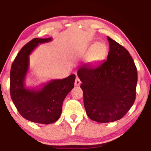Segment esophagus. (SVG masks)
<instances>
[{"label":"esophagus","mask_w":151,"mask_h":151,"mask_svg":"<svg viewBox=\"0 0 151 151\" xmlns=\"http://www.w3.org/2000/svg\"><path fill=\"white\" fill-rule=\"evenodd\" d=\"M80 84H81L80 79H79V77H77L75 79V81H74V85H75L76 86H78L80 85Z\"/></svg>","instance_id":"34e87169"}]
</instances>
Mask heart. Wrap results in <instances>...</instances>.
<instances>
[{
  "mask_svg": "<svg viewBox=\"0 0 151 151\" xmlns=\"http://www.w3.org/2000/svg\"><path fill=\"white\" fill-rule=\"evenodd\" d=\"M107 53L108 47L103 42H96L81 52V55H87L88 60L91 62H101L106 57Z\"/></svg>",
  "mask_w": 151,
  "mask_h": 151,
  "instance_id": "heart-1",
  "label": "heart"
}]
</instances>
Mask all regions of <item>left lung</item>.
<instances>
[{
    "mask_svg": "<svg viewBox=\"0 0 151 151\" xmlns=\"http://www.w3.org/2000/svg\"><path fill=\"white\" fill-rule=\"evenodd\" d=\"M107 38L106 60L93 67L83 65L77 71L86 114L99 123L113 122L126 115L136 99L138 81L136 67L128 50Z\"/></svg>",
    "mask_w": 151,
    "mask_h": 151,
    "instance_id": "left-lung-1",
    "label": "left lung"
}]
</instances>
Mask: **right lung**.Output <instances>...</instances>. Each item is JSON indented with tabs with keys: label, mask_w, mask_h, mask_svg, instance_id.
I'll return each mask as SVG.
<instances>
[{
	"label": "right lung",
	"mask_w": 151,
	"mask_h": 151,
	"mask_svg": "<svg viewBox=\"0 0 151 151\" xmlns=\"http://www.w3.org/2000/svg\"><path fill=\"white\" fill-rule=\"evenodd\" d=\"M52 40V37L34 38L27 42L17 55L10 70V96L15 107L22 117L37 124H50L58 120L64 100L74 86V74L65 79L50 80L40 87L25 86L29 55L40 44Z\"/></svg>",
	"instance_id": "add662e5"
}]
</instances>
